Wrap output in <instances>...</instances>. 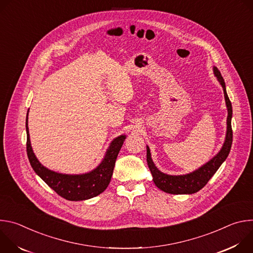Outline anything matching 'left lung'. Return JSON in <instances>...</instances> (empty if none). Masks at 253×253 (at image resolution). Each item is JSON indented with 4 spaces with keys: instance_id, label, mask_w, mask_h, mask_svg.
Returning <instances> with one entry per match:
<instances>
[{
    "instance_id": "left-lung-1",
    "label": "left lung",
    "mask_w": 253,
    "mask_h": 253,
    "mask_svg": "<svg viewBox=\"0 0 253 253\" xmlns=\"http://www.w3.org/2000/svg\"><path fill=\"white\" fill-rule=\"evenodd\" d=\"M214 74L217 77L219 83L221 84L224 92L225 102L227 106V132L225 137V142L219 153L213 157L209 162H207L205 165L197 169L196 171L186 174V175H178V176H172L167 175L159 171L155 164L153 163L151 159V154L149 147L147 146V163L148 167L151 171L153 181L155 185L161 189L162 191L170 194H192L197 191H199L201 188H203L207 182L210 180V178L215 174V172L218 170L220 165L225 161L227 158L232 144V128H231V117H232V106L231 102L228 98V95L226 93L225 83L221 76V73L219 70L214 67L213 68Z\"/></svg>"
}]
</instances>
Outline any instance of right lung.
Masks as SVG:
<instances>
[{"instance_id": "obj_1", "label": "right lung", "mask_w": 253, "mask_h": 253, "mask_svg": "<svg viewBox=\"0 0 253 253\" xmlns=\"http://www.w3.org/2000/svg\"><path fill=\"white\" fill-rule=\"evenodd\" d=\"M27 155L34 171L61 197L70 201H80L93 198L102 193L109 185L118 153L123 145L125 135L114 139L105 158L93 171L82 175H68L51 171L44 167L36 158L30 142L28 114L26 119Z\"/></svg>"}]
</instances>
